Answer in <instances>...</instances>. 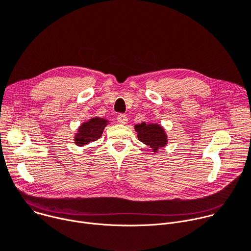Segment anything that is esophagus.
I'll list each match as a JSON object with an SVG mask.
<instances>
[{
	"instance_id": "1",
	"label": "esophagus",
	"mask_w": 251,
	"mask_h": 251,
	"mask_svg": "<svg viewBox=\"0 0 251 251\" xmlns=\"http://www.w3.org/2000/svg\"><path fill=\"white\" fill-rule=\"evenodd\" d=\"M117 121L119 123H121V124H126L128 122V118H127V116L125 114H119L117 116Z\"/></svg>"
}]
</instances>
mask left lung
<instances>
[{
  "label": "left lung",
  "instance_id": "8db88e82",
  "mask_svg": "<svg viewBox=\"0 0 251 251\" xmlns=\"http://www.w3.org/2000/svg\"><path fill=\"white\" fill-rule=\"evenodd\" d=\"M139 141L150 146L155 154L168 144V136L163 126L158 123L142 122L134 126Z\"/></svg>",
  "mask_w": 251,
  "mask_h": 251
}]
</instances>
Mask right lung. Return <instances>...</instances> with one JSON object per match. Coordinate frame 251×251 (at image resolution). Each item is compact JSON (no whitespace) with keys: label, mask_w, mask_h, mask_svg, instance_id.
Segmentation results:
<instances>
[{"label":"right lung","mask_w":251,"mask_h":251,"mask_svg":"<svg viewBox=\"0 0 251 251\" xmlns=\"http://www.w3.org/2000/svg\"><path fill=\"white\" fill-rule=\"evenodd\" d=\"M108 124V120L100 117H93L81 123L75 135V144L82 147L90 142L96 141L102 136L104 128Z\"/></svg>","instance_id":"add662e5"}]
</instances>
